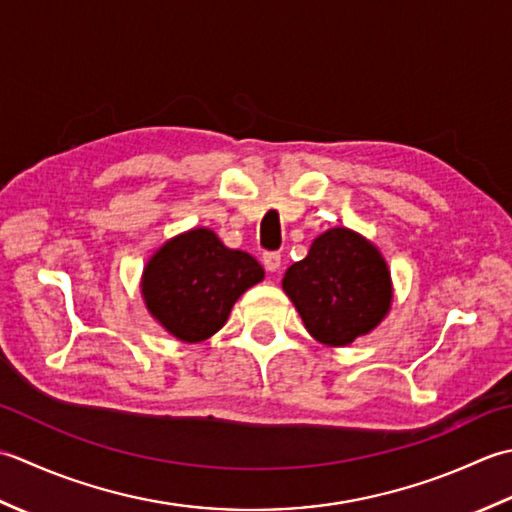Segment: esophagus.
<instances>
[{"mask_svg":"<svg viewBox=\"0 0 512 512\" xmlns=\"http://www.w3.org/2000/svg\"><path fill=\"white\" fill-rule=\"evenodd\" d=\"M263 263H265L267 271H278L280 269V254L278 252H265Z\"/></svg>","mask_w":512,"mask_h":512,"instance_id":"34e87169","label":"esophagus"}]
</instances>
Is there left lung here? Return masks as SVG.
<instances>
[{
	"instance_id": "1",
	"label": "left lung",
	"mask_w": 512,
	"mask_h": 512,
	"mask_svg": "<svg viewBox=\"0 0 512 512\" xmlns=\"http://www.w3.org/2000/svg\"><path fill=\"white\" fill-rule=\"evenodd\" d=\"M283 289L307 331L329 347L367 336L389 314L393 287L378 247L347 227L320 234L285 271Z\"/></svg>"
}]
</instances>
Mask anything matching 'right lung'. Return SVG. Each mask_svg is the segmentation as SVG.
Masks as SVG:
<instances>
[{"mask_svg": "<svg viewBox=\"0 0 512 512\" xmlns=\"http://www.w3.org/2000/svg\"><path fill=\"white\" fill-rule=\"evenodd\" d=\"M263 278L265 269L254 256L225 247L212 229L196 227L156 249L143 269L141 294L152 318L174 338L203 342Z\"/></svg>", "mask_w": 512, "mask_h": 512, "instance_id": "add662e5", "label": "right lung"}]
</instances>
